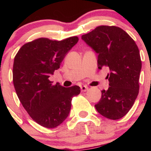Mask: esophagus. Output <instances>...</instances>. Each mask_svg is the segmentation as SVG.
<instances>
[{
    "instance_id": "obj_1",
    "label": "esophagus",
    "mask_w": 151,
    "mask_h": 151,
    "mask_svg": "<svg viewBox=\"0 0 151 151\" xmlns=\"http://www.w3.org/2000/svg\"><path fill=\"white\" fill-rule=\"evenodd\" d=\"M88 89H89V88L87 86H85V85H83V86L81 87V91H83V92H85V91H88Z\"/></svg>"
}]
</instances>
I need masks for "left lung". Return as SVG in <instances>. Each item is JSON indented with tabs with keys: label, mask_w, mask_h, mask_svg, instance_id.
Here are the masks:
<instances>
[{
	"label": "left lung",
	"mask_w": 151,
	"mask_h": 151,
	"mask_svg": "<svg viewBox=\"0 0 151 151\" xmlns=\"http://www.w3.org/2000/svg\"><path fill=\"white\" fill-rule=\"evenodd\" d=\"M82 39L98 53V66L108 67L109 88L101 91L95 105L101 115L118 120L128 113L139 93L142 61L134 41L119 27L101 25L82 36Z\"/></svg>",
	"instance_id": "obj_1"
}]
</instances>
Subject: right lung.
Segmentation results:
<instances>
[{"label":"right lung","instance_id":"right-lung-1","mask_svg":"<svg viewBox=\"0 0 151 151\" xmlns=\"http://www.w3.org/2000/svg\"><path fill=\"white\" fill-rule=\"evenodd\" d=\"M78 40L77 36L62 41L39 38L25 44L15 55L13 83L17 95L30 118L43 127L61 124L69 114L72 98L80 94L77 85L64 88L49 80Z\"/></svg>","mask_w":151,"mask_h":151}]
</instances>
